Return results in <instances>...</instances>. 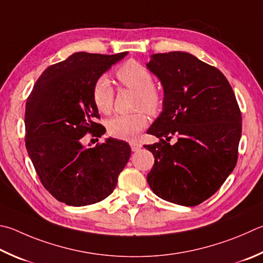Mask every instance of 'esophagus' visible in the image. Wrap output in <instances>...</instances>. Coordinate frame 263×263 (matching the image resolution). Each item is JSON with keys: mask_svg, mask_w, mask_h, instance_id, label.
I'll return each mask as SVG.
<instances>
[{"mask_svg": "<svg viewBox=\"0 0 263 263\" xmlns=\"http://www.w3.org/2000/svg\"><path fill=\"white\" fill-rule=\"evenodd\" d=\"M130 146H131V149H132V152H137V151H139L140 148L142 147V146H141V144H139V142H137V141H132V142H130Z\"/></svg>", "mask_w": 263, "mask_h": 263, "instance_id": "obj_1", "label": "esophagus"}]
</instances>
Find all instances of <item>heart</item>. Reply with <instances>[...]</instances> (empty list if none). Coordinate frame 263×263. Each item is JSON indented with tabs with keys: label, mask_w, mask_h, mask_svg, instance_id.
Wrapping results in <instances>:
<instances>
[{
	"label": "heart",
	"mask_w": 263,
	"mask_h": 263,
	"mask_svg": "<svg viewBox=\"0 0 263 263\" xmlns=\"http://www.w3.org/2000/svg\"><path fill=\"white\" fill-rule=\"evenodd\" d=\"M119 82L137 92L136 108L156 114L162 106V95L154 86V77L145 65L136 61H127L116 71ZM114 88L106 74L100 76L92 86V101L99 112L108 115L112 110ZM148 117L144 111L132 115H118L109 119L108 133L121 140H136L139 132L147 126Z\"/></svg>",
	"instance_id": "b5f03b06"
}]
</instances>
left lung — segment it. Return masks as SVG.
Here are the masks:
<instances>
[{
    "label": "left lung",
    "mask_w": 263,
    "mask_h": 263,
    "mask_svg": "<svg viewBox=\"0 0 263 263\" xmlns=\"http://www.w3.org/2000/svg\"><path fill=\"white\" fill-rule=\"evenodd\" d=\"M147 68L164 89L163 111L147 131L160 141L144 146L155 159L147 181L166 201L197 206L236 166L241 112L235 93L221 71L189 52L154 54ZM173 135L178 142L170 145Z\"/></svg>",
    "instance_id": "left-lung-1"
}]
</instances>
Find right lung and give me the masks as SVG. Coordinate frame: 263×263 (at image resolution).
<instances>
[{
  "instance_id": "obj_1",
  "label": "right lung",
  "mask_w": 263,
  "mask_h": 263,
  "mask_svg": "<svg viewBox=\"0 0 263 263\" xmlns=\"http://www.w3.org/2000/svg\"><path fill=\"white\" fill-rule=\"evenodd\" d=\"M115 55L80 51L48 66L28 95L25 145L41 184L56 200L80 207L102 201L115 190L131 155L127 142L109 139L93 148L84 136L106 130L92 101L97 78L122 60Z\"/></svg>"
}]
</instances>
